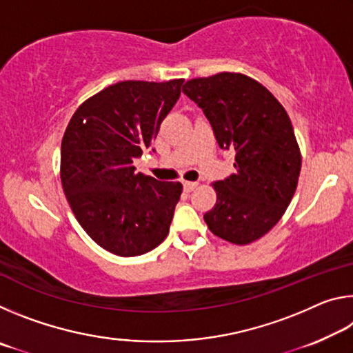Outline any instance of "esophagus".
Segmentation results:
<instances>
[{
	"mask_svg": "<svg viewBox=\"0 0 353 353\" xmlns=\"http://www.w3.org/2000/svg\"><path fill=\"white\" fill-rule=\"evenodd\" d=\"M196 187H198V182H183V190L185 191H193Z\"/></svg>",
	"mask_w": 353,
	"mask_h": 353,
	"instance_id": "obj_1",
	"label": "esophagus"
}]
</instances>
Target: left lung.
Masks as SVG:
<instances>
[{
	"label": "left lung",
	"mask_w": 353,
	"mask_h": 353,
	"mask_svg": "<svg viewBox=\"0 0 353 353\" xmlns=\"http://www.w3.org/2000/svg\"><path fill=\"white\" fill-rule=\"evenodd\" d=\"M182 90L204 110L219 148L235 151V172L212 183L216 204L204 221L225 241L254 243L283 216L301 174L288 113L266 87L241 73L196 77Z\"/></svg>",
	"instance_id": "obj_1"
}]
</instances>
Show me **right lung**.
<instances>
[{"mask_svg": "<svg viewBox=\"0 0 353 353\" xmlns=\"http://www.w3.org/2000/svg\"><path fill=\"white\" fill-rule=\"evenodd\" d=\"M182 83H113L83 101L65 129L63 193L87 235L112 254H146L168 235L182 183L135 172L134 159L155 140Z\"/></svg>", "mask_w": 353, "mask_h": 353, "instance_id": "right-lung-1", "label": "right lung"}]
</instances>
